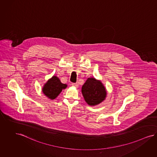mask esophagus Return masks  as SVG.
Instances as JSON below:
<instances>
[{
    "instance_id": "obj_1",
    "label": "esophagus",
    "mask_w": 157,
    "mask_h": 157,
    "mask_svg": "<svg viewBox=\"0 0 157 157\" xmlns=\"http://www.w3.org/2000/svg\"><path fill=\"white\" fill-rule=\"evenodd\" d=\"M71 85H72L73 86H74V87H76V88L78 87V84L77 83H74V82H73V83H71Z\"/></svg>"
}]
</instances>
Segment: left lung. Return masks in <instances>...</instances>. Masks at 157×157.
<instances>
[{"instance_id": "8db88e82", "label": "left lung", "mask_w": 157, "mask_h": 157, "mask_svg": "<svg viewBox=\"0 0 157 157\" xmlns=\"http://www.w3.org/2000/svg\"><path fill=\"white\" fill-rule=\"evenodd\" d=\"M81 92L87 104L95 105L105 99L106 93L101 82L94 78H88L82 87Z\"/></svg>"}]
</instances>
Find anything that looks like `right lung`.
Listing matches in <instances>:
<instances>
[{
	"instance_id": "obj_1",
	"label": "right lung",
	"mask_w": 157,
	"mask_h": 157,
	"mask_svg": "<svg viewBox=\"0 0 157 157\" xmlns=\"http://www.w3.org/2000/svg\"><path fill=\"white\" fill-rule=\"evenodd\" d=\"M67 85L62 83L56 76H53L45 84L42 89L44 94L49 98H56L63 89L66 88Z\"/></svg>"
}]
</instances>
